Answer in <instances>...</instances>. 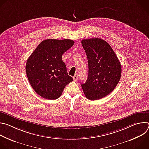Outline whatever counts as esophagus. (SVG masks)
<instances>
[{"label":"esophagus","instance_id":"1","mask_svg":"<svg viewBox=\"0 0 149 149\" xmlns=\"http://www.w3.org/2000/svg\"><path fill=\"white\" fill-rule=\"evenodd\" d=\"M73 79L74 81H77L78 79V74H75L74 75V76H73Z\"/></svg>","mask_w":149,"mask_h":149}]
</instances>
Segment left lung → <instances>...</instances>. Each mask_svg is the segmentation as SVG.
Segmentation results:
<instances>
[{
	"instance_id": "1",
	"label": "left lung",
	"mask_w": 149,
	"mask_h": 149,
	"mask_svg": "<svg viewBox=\"0 0 149 149\" xmlns=\"http://www.w3.org/2000/svg\"><path fill=\"white\" fill-rule=\"evenodd\" d=\"M81 44L87 56L88 74L86 82L81 86L88 99H101L112 92L118 84L121 75V63L104 40L98 38L82 39Z\"/></svg>"
}]
</instances>
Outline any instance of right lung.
<instances>
[{"instance_id":"right-lung-1","label":"right lung","mask_w":149,"mask_h":149,"mask_svg":"<svg viewBox=\"0 0 149 149\" xmlns=\"http://www.w3.org/2000/svg\"><path fill=\"white\" fill-rule=\"evenodd\" d=\"M74 44L71 39H48L39 44L26 63V72L31 87L40 97L58 98L73 81L68 75L62 55Z\"/></svg>"}]
</instances>
